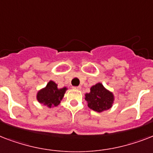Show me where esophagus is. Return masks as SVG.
<instances>
[{"label":"esophagus","mask_w":153,"mask_h":153,"mask_svg":"<svg viewBox=\"0 0 153 153\" xmlns=\"http://www.w3.org/2000/svg\"><path fill=\"white\" fill-rule=\"evenodd\" d=\"M73 88L76 90H80L81 87H80V86H78V87H73Z\"/></svg>","instance_id":"1"}]
</instances>
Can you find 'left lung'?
I'll return each mask as SVG.
<instances>
[{
  "instance_id": "1",
  "label": "left lung",
  "mask_w": 153,
  "mask_h": 153,
  "mask_svg": "<svg viewBox=\"0 0 153 153\" xmlns=\"http://www.w3.org/2000/svg\"><path fill=\"white\" fill-rule=\"evenodd\" d=\"M85 100L91 109L102 112L111 108L114 101V95L106 89L101 83H97L90 88V93L85 94Z\"/></svg>"
}]
</instances>
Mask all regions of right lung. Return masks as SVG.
Wrapping results in <instances>:
<instances>
[{
  "label": "right lung",
  "mask_w": 153,
  "mask_h": 153,
  "mask_svg": "<svg viewBox=\"0 0 153 153\" xmlns=\"http://www.w3.org/2000/svg\"><path fill=\"white\" fill-rule=\"evenodd\" d=\"M67 89L66 87L58 88L57 85L53 80H50L45 87L39 90L36 94V100L39 103L48 108L56 107L60 105Z\"/></svg>",
  "instance_id": "add662e5"
}]
</instances>
